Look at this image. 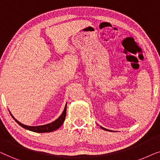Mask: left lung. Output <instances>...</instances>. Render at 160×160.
<instances>
[{
	"label": "left lung",
	"instance_id": "obj_1",
	"mask_svg": "<svg viewBox=\"0 0 160 160\" xmlns=\"http://www.w3.org/2000/svg\"><path fill=\"white\" fill-rule=\"evenodd\" d=\"M101 127V128L102 129H104V130H108V129H105V128H104V127ZM108 131H110V130H108Z\"/></svg>",
	"mask_w": 160,
	"mask_h": 160
}]
</instances>
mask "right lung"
<instances>
[{
	"mask_svg": "<svg viewBox=\"0 0 160 160\" xmlns=\"http://www.w3.org/2000/svg\"><path fill=\"white\" fill-rule=\"evenodd\" d=\"M11 116H12V118L14 119V121H16L17 123H18L20 126H21L23 128L25 129H28V130L34 132H39V133H43V132H50L56 130L57 129H58L61 125L63 124V121L65 120L66 116H67V104H66V106L64 108V110L62 112V114L60 116L58 117L56 120L53 121L52 123H48V124L45 125H41V126H36V127H31V126H27V125L23 124V123H20V121H18L17 119L14 118V117L12 116V114L11 113Z\"/></svg>",
	"mask_w": 160,
	"mask_h": 160,
	"instance_id": "right-lung-1",
	"label": "right lung"
}]
</instances>
